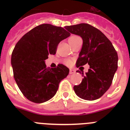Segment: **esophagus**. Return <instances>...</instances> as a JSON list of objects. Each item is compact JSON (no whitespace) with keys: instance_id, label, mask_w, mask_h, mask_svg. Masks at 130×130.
I'll list each match as a JSON object with an SVG mask.
<instances>
[{"instance_id":"esophagus-1","label":"esophagus","mask_w":130,"mask_h":130,"mask_svg":"<svg viewBox=\"0 0 130 130\" xmlns=\"http://www.w3.org/2000/svg\"><path fill=\"white\" fill-rule=\"evenodd\" d=\"M75 73V70H70V74H73V73Z\"/></svg>"}]
</instances>
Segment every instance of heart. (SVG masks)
Returning a JSON list of instances; mask_svg holds the SVG:
<instances>
[{
  "label": "heart",
  "mask_w": 130,
  "mask_h": 130,
  "mask_svg": "<svg viewBox=\"0 0 130 130\" xmlns=\"http://www.w3.org/2000/svg\"><path fill=\"white\" fill-rule=\"evenodd\" d=\"M77 38L78 36H70V37L68 38V42H72V41H73L74 40ZM65 63H66V64H67L68 66H70V65H72V62L71 60H66V61H65Z\"/></svg>",
  "instance_id": "1"
}]
</instances>
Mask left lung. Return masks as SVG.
<instances>
[{
    "label": "left lung",
    "mask_w": 130,
    "mask_h": 130,
    "mask_svg": "<svg viewBox=\"0 0 130 130\" xmlns=\"http://www.w3.org/2000/svg\"><path fill=\"white\" fill-rule=\"evenodd\" d=\"M68 32L80 36L83 46L77 60L79 68L88 63V72L82 82L73 87L77 96L85 100H95L109 88L118 68V55L110 40L100 30L87 23L66 26ZM77 70V72H78ZM79 73L81 72H79Z\"/></svg>",
    "instance_id": "8db88e82"
}]
</instances>
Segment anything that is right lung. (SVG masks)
I'll return each mask as SVG.
<instances>
[{"label": "right lung", "instance_id": "obj_1", "mask_svg": "<svg viewBox=\"0 0 130 130\" xmlns=\"http://www.w3.org/2000/svg\"><path fill=\"white\" fill-rule=\"evenodd\" d=\"M70 33L60 26L42 24L25 34L16 43L11 54L13 77L23 94L31 102L40 104L51 99L58 85L70 70L63 64L47 68L45 60L55 55L62 40Z\"/></svg>", "mask_w": 130, "mask_h": 130}]
</instances>
